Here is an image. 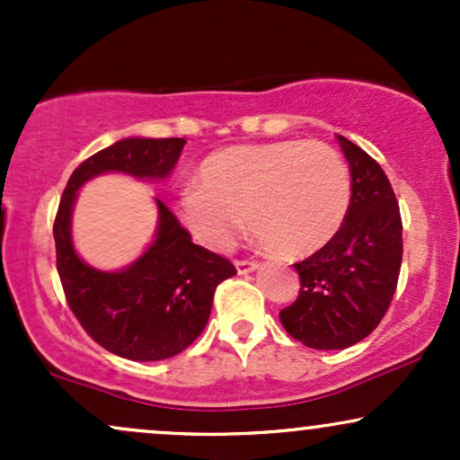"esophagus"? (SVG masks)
<instances>
[{
    "instance_id": "1",
    "label": "esophagus",
    "mask_w": 460,
    "mask_h": 460,
    "mask_svg": "<svg viewBox=\"0 0 460 460\" xmlns=\"http://www.w3.org/2000/svg\"><path fill=\"white\" fill-rule=\"evenodd\" d=\"M257 266H260V263L252 261V260H237V261H235V270H237V274H248V272H252Z\"/></svg>"
}]
</instances>
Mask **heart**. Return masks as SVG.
<instances>
[{
	"label": "heart",
	"instance_id": "heart-1",
	"mask_svg": "<svg viewBox=\"0 0 460 460\" xmlns=\"http://www.w3.org/2000/svg\"><path fill=\"white\" fill-rule=\"evenodd\" d=\"M199 186L177 209L200 244L229 251L244 229L283 257H307L340 234L350 208V175L320 140L234 145L205 157Z\"/></svg>",
	"mask_w": 460,
	"mask_h": 460
}]
</instances>
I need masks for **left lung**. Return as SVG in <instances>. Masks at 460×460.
<instances>
[{
    "mask_svg": "<svg viewBox=\"0 0 460 460\" xmlns=\"http://www.w3.org/2000/svg\"><path fill=\"white\" fill-rule=\"evenodd\" d=\"M352 177L348 216L326 246L294 263L298 298L281 309L283 329L315 350L355 346L392 303L402 263V220L383 168L361 146L337 136Z\"/></svg>",
    "mask_w": 460,
    "mask_h": 460,
    "instance_id": "1",
    "label": "left lung"
}]
</instances>
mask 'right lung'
<instances>
[{"label": "right lung", "mask_w": 460, "mask_h": 460, "mask_svg": "<svg viewBox=\"0 0 460 460\" xmlns=\"http://www.w3.org/2000/svg\"><path fill=\"white\" fill-rule=\"evenodd\" d=\"M183 138H123L94 153L73 171L54 223L58 274L68 307L84 331L129 361H162L179 355L203 332L218 283L234 277V263L192 237L155 199L157 226L145 252L120 270H99L73 244L77 192L105 172L140 181H164L181 155Z\"/></svg>", "instance_id": "obj_1"}]
</instances>
